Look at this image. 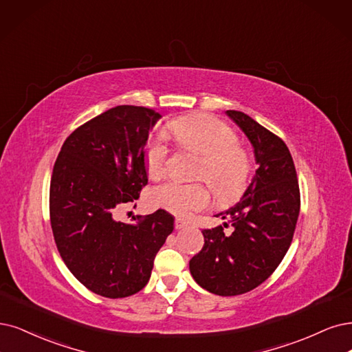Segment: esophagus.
<instances>
[{"instance_id": "34e87169", "label": "esophagus", "mask_w": 352, "mask_h": 352, "mask_svg": "<svg viewBox=\"0 0 352 352\" xmlns=\"http://www.w3.org/2000/svg\"><path fill=\"white\" fill-rule=\"evenodd\" d=\"M188 225L186 223V222H183V220H181V219H177L175 220V229L177 230H181V229H186Z\"/></svg>"}]
</instances>
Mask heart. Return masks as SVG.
Masks as SVG:
<instances>
[{"mask_svg":"<svg viewBox=\"0 0 352 352\" xmlns=\"http://www.w3.org/2000/svg\"><path fill=\"white\" fill-rule=\"evenodd\" d=\"M169 130L181 146L201 155L197 177L206 179L219 199L238 196L246 183L250 164L229 126L210 116H191L171 122ZM168 153L165 136L156 135L145 156L149 177L158 178L165 173ZM153 199L168 212L187 217L207 206L209 191L203 184H184L171 179L155 188Z\"/></svg>","mask_w":352,"mask_h":352,"instance_id":"obj_1","label":"heart"}]
</instances>
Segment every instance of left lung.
Wrapping results in <instances>:
<instances>
[{
    "mask_svg": "<svg viewBox=\"0 0 352 352\" xmlns=\"http://www.w3.org/2000/svg\"><path fill=\"white\" fill-rule=\"evenodd\" d=\"M254 148L256 171L241 200L220 212L223 226L204 229L203 250L190 272L200 287L217 296L248 293L264 283L287 254L300 212L294 162L285 143L252 117L228 110ZM232 226L226 234L224 228Z\"/></svg>",
    "mask_w": 352,
    "mask_h": 352,
    "instance_id": "8db88e82",
    "label": "left lung"
}]
</instances>
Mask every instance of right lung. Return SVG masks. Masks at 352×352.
Returning a JSON list of instances; mask_svg holds the SVG:
<instances>
[{
  "label": "right lung",
  "instance_id": "1",
  "mask_svg": "<svg viewBox=\"0 0 352 352\" xmlns=\"http://www.w3.org/2000/svg\"><path fill=\"white\" fill-rule=\"evenodd\" d=\"M152 109L117 106L68 136L50 179V225L75 278L102 297L140 292L153 259L174 230V216L156 210L130 225L116 220L148 184L145 146L161 119Z\"/></svg>",
  "mask_w": 352,
  "mask_h": 352
}]
</instances>
